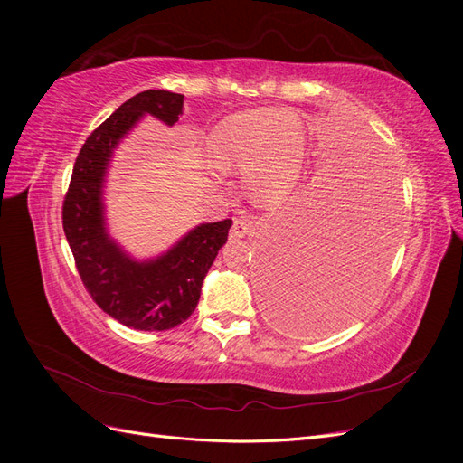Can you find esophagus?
I'll return each mask as SVG.
<instances>
[{
	"label": "esophagus",
	"instance_id": "esophagus-1",
	"mask_svg": "<svg viewBox=\"0 0 463 463\" xmlns=\"http://www.w3.org/2000/svg\"><path fill=\"white\" fill-rule=\"evenodd\" d=\"M255 233V220L240 216L233 220L232 226V237H245V235H253Z\"/></svg>",
	"mask_w": 463,
	"mask_h": 463
}]
</instances>
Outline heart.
Instances as JSON below:
<instances>
[{
  "instance_id": "heart-1",
  "label": "heart",
  "mask_w": 463,
  "mask_h": 463,
  "mask_svg": "<svg viewBox=\"0 0 463 463\" xmlns=\"http://www.w3.org/2000/svg\"><path fill=\"white\" fill-rule=\"evenodd\" d=\"M303 141L299 118L282 109H255L222 123L213 152L222 167L243 174L253 197L274 199L296 181Z\"/></svg>"
}]
</instances>
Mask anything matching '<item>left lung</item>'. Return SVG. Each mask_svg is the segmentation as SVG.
Returning a JSON list of instances; mask_svg holds the SVG:
<instances>
[{
	"label": "left lung",
	"mask_w": 463,
	"mask_h": 463,
	"mask_svg": "<svg viewBox=\"0 0 463 463\" xmlns=\"http://www.w3.org/2000/svg\"><path fill=\"white\" fill-rule=\"evenodd\" d=\"M355 158L342 181L303 193L279 223L260 279L262 307L278 328H340L383 278L394 245V175L371 154Z\"/></svg>",
	"instance_id": "obj_1"
}]
</instances>
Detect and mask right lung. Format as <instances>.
<instances>
[{
    "mask_svg": "<svg viewBox=\"0 0 463 463\" xmlns=\"http://www.w3.org/2000/svg\"><path fill=\"white\" fill-rule=\"evenodd\" d=\"M184 98L145 90L123 102L82 145L63 201V232L82 284L104 313L135 330H170L193 315L203 279L232 228L230 218L201 223L152 260L131 259L108 235L102 194L114 148L146 114L177 123Z\"/></svg>",
    "mask_w": 463,
    "mask_h": 463,
    "instance_id": "1",
    "label": "right lung"
}]
</instances>
